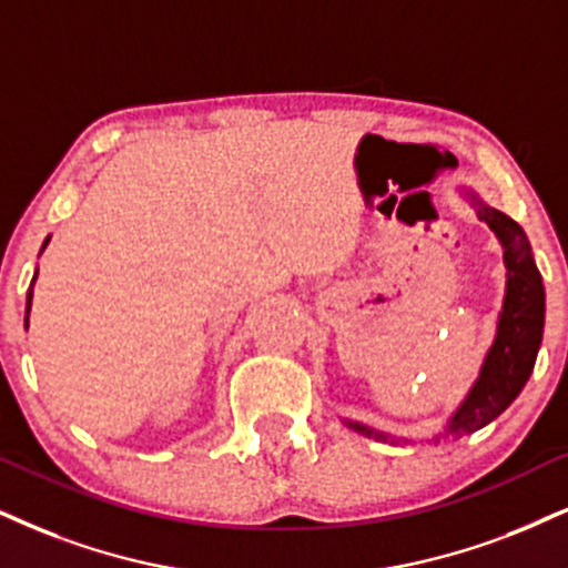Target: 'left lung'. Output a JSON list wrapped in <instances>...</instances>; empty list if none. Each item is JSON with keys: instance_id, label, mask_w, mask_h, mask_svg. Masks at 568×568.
Masks as SVG:
<instances>
[{"instance_id": "left-lung-1", "label": "left lung", "mask_w": 568, "mask_h": 568, "mask_svg": "<svg viewBox=\"0 0 568 568\" xmlns=\"http://www.w3.org/2000/svg\"><path fill=\"white\" fill-rule=\"evenodd\" d=\"M466 199L475 206L477 217L487 222V227L498 235L500 246H504L506 296L504 308L498 314L495 341L490 351H487L479 377L471 385V390L466 393L462 406L448 419L443 433L435 437V443H440V437H462L477 433V429L490 425L495 416H500L514 404V398L519 396L521 387L527 385L529 375H532L545 327L542 277L532 260V248H529L521 225L508 217V214L487 206L477 193L469 191ZM346 425L354 433L375 437V440H404V437L385 435L379 429L362 425V422L346 419Z\"/></svg>"}]
</instances>
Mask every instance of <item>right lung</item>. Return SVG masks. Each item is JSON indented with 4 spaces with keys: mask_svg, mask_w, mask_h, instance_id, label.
<instances>
[{
    "mask_svg": "<svg viewBox=\"0 0 568 568\" xmlns=\"http://www.w3.org/2000/svg\"><path fill=\"white\" fill-rule=\"evenodd\" d=\"M47 243H49V239L44 241V246H41V251L47 248ZM33 280H36V275H33ZM31 285H33V283H31ZM31 298H33V291L28 288V304H26V327H28V312H31Z\"/></svg>",
    "mask_w": 568,
    "mask_h": 568,
    "instance_id": "right-lung-1",
    "label": "right lung"
}]
</instances>
